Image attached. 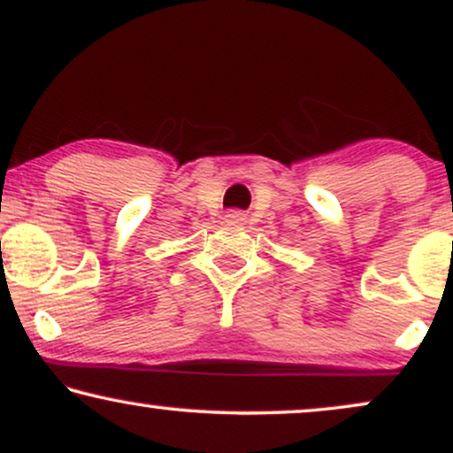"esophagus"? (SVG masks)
I'll return each mask as SVG.
<instances>
[{
    "mask_svg": "<svg viewBox=\"0 0 453 453\" xmlns=\"http://www.w3.org/2000/svg\"><path fill=\"white\" fill-rule=\"evenodd\" d=\"M226 221L227 223H242L244 221V215H242L241 211H230L226 215Z\"/></svg>",
    "mask_w": 453,
    "mask_h": 453,
    "instance_id": "1",
    "label": "esophagus"
}]
</instances>
